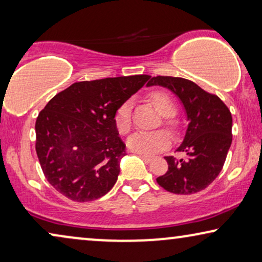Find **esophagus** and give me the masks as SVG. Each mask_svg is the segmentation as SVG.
Listing matches in <instances>:
<instances>
[{"label":"esophagus","instance_id":"esophagus-1","mask_svg":"<svg viewBox=\"0 0 262 262\" xmlns=\"http://www.w3.org/2000/svg\"><path fill=\"white\" fill-rule=\"evenodd\" d=\"M139 157H141V159H142L143 161H145V162H150V161L152 160L151 157L148 156V155H139Z\"/></svg>","mask_w":262,"mask_h":262}]
</instances>
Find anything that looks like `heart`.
Here are the masks:
<instances>
[{"label":"heart","instance_id":"1","mask_svg":"<svg viewBox=\"0 0 262 262\" xmlns=\"http://www.w3.org/2000/svg\"><path fill=\"white\" fill-rule=\"evenodd\" d=\"M150 101L152 102L157 112L163 117H170L175 112L173 100L167 93L154 92L150 94ZM132 100H126L118 107L114 113V125L120 135H126L131 131L132 120ZM171 137L167 131L160 130L155 132H137L127 139V148L132 152L141 155H152L162 151L170 144Z\"/></svg>","mask_w":262,"mask_h":262}]
</instances>
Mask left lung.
Instances as JSON below:
<instances>
[{
  "label": "left lung",
  "mask_w": 262,
  "mask_h": 262,
  "mask_svg": "<svg viewBox=\"0 0 262 262\" xmlns=\"http://www.w3.org/2000/svg\"><path fill=\"white\" fill-rule=\"evenodd\" d=\"M146 85H161L173 92L184 106L188 121L184 141L177 149L186 154V159L164 157L168 170L156 179L157 184L175 194L203 191L221 173L230 149V111L217 95L186 78L156 76Z\"/></svg>",
  "instance_id": "1"
}]
</instances>
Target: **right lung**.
<instances>
[{"label": "right lung", "mask_w": 262, "mask_h": 262, "mask_svg": "<svg viewBox=\"0 0 262 262\" xmlns=\"http://www.w3.org/2000/svg\"><path fill=\"white\" fill-rule=\"evenodd\" d=\"M149 78L135 75L76 82L50 100L35 121V151L56 191L83 203L112 189L126 154L114 113Z\"/></svg>", "instance_id": "right-lung-1"}]
</instances>
